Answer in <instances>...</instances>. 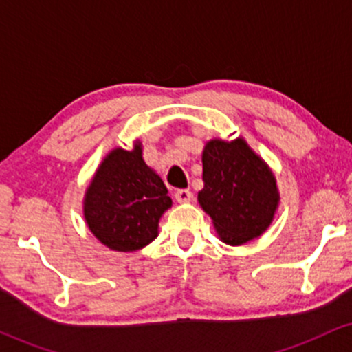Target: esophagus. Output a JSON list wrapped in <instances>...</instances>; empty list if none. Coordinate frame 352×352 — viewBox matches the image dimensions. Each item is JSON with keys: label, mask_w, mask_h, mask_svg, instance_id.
Segmentation results:
<instances>
[{"label": "esophagus", "mask_w": 352, "mask_h": 352, "mask_svg": "<svg viewBox=\"0 0 352 352\" xmlns=\"http://www.w3.org/2000/svg\"><path fill=\"white\" fill-rule=\"evenodd\" d=\"M175 200L179 204H188V201L193 200V193L187 188H180L175 192Z\"/></svg>", "instance_id": "34e87169"}]
</instances>
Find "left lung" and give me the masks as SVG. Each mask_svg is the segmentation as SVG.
Listing matches in <instances>:
<instances>
[{
	"mask_svg": "<svg viewBox=\"0 0 352 352\" xmlns=\"http://www.w3.org/2000/svg\"><path fill=\"white\" fill-rule=\"evenodd\" d=\"M204 188L200 207L213 220L220 240L243 245L260 236L273 221L280 201L276 179L243 139H213L201 155Z\"/></svg>",
	"mask_w": 352,
	"mask_h": 352,
	"instance_id": "obj_1",
	"label": "left lung"
}]
</instances>
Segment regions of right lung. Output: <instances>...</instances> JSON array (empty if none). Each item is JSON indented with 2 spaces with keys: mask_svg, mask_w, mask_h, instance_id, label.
Returning a JSON list of instances; mask_svg holds the SVG:
<instances>
[{
  "mask_svg": "<svg viewBox=\"0 0 352 352\" xmlns=\"http://www.w3.org/2000/svg\"><path fill=\"white\" fill-rule=\"evenodd\" d=\"M172 207L162 179L144 162L142 144L117 147L99 165L84 197L87 227L116 252H137L159 235V220Z\"/></svg>",
  "mask_w": 352,
  "mask_h": 352,
  "instance_id": "1",
  "label": "right lung"
}]
</instances>
